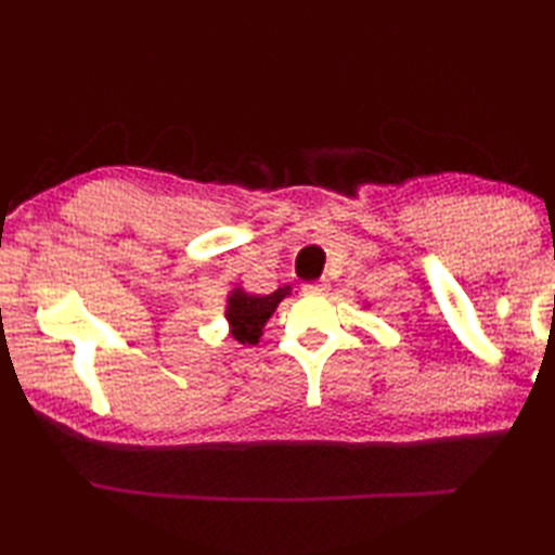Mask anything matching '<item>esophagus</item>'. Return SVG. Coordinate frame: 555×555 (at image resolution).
Wrapping results in <instances>:
<instances>
[{
  "label": "esophagus",
  "mask_w": 555,
  "mask_h": 555,
  "mask_svg": "<svg viewBox=\"0 0 555 555\" xmlns=\"http://www.w3.org/2000/svg\"><path fill=\"white\" fill-rule=\"evenodd\" d=\"M302 293H305V296H310V298L324 296V293H326V284H305V286H302Z\"/></svg>",
  "instance_id": "obj_1"
}]
</instances>
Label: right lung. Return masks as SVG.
I'll return each mask as SVG.
<instances>
[{
    "label": "right lung",
    "instance_id": "obj_1",
    "mask_svg": "<svg viewBox=\"0 0 555 555\" xmlns=\"http://www.w3.org/2000/svg\"><path fill=\"white\" fill-rule=\"evenodd\" d=\"M291 293L288 286L276 288L269 296H253V293H245L243 288L231 291L229 305H227V320L231 324V334L238 344L255 346L259 336H262V328L279 302L284 300Z\"/></svg>",
    "mask_w": 555,
    "mask_h": 555
}]
</instances>
